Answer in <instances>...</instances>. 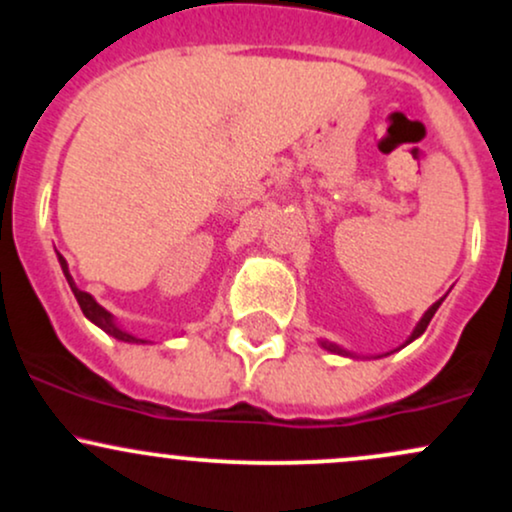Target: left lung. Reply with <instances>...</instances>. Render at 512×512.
I'll return each mask as SVG.
<instances>
[{"mask_svg": "<svg viewBox=\"0 0 512 512\" xmlns=\"http://www.w3.org/2000/svg\"><path fill=\"white\" fill-rule=\"evenodd\" d=\"M440 303H443V298H440V301H438V303H433V305H431V308H428V310H426V315H424V317H421V322H419V325H416V330H414V334H411V337H409V342H414V339H416V337H419V334H424V332H426L428 322H431V320H433V315H436V310L440 308ZM322 346H325V349H330V351H337V354H346V351H344V349H339V346H334V344H327V342H322Z\"/></svg>", "mask_w": 512, "mask_h": 512, "instance_id": "obj_1", "label": "left lung"}]
</instances>
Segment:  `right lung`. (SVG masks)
<instances>
[{"instance_id": "1", "label": "right lung", "mask_w": 512, "mask_h": 512, "mask_svg": "<svg viewBox=\"0 0 512 512\" xmlns=\"http://www.w3.org/2000/svg\"><path fill=\"white\" fill-rule=\"evenodd\" d=\"M60 264H62V272H64V276H67L69 286H72V291H74L76 301H79L81 310H84V315L88 317V320H91V322H96V325L101 327L103 332L113 334V337H115V339H120V342H144V339H137V337H132V334L122 332L120 327H117L115 322H113V315H110L108 310L101 308V305H98L96 301H93V298L88 296L86 291L76 289V286H74V279H72V274H69V269H67V262H64V257H62V255H60Z\"/></svg>"}]
</instances>
